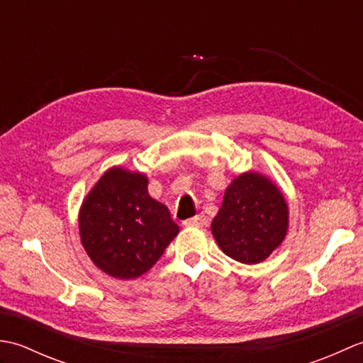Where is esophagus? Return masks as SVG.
Wrapping results in <instances>:
<instances>
[{"label": "esophagus", "instance_id": "obj_1", "mask_svg": "<svg viewBox=\"0 0 363 363\" xmlns=\"http://www.w3.org/2000/svg\"><path fill=\"white\" fill-rule=\"evenodd\" d=\"M206 221H207L206 215L204 213H198L196 217L189 218V220L184 221V225H186V226H204Z\"/></svg>", "mask_w": 363, "mask_h": 363}]
</instances>
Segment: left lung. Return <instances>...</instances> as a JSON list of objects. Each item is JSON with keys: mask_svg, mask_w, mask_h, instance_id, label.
Wrapping results in <instances>:
<instances>
[{"mask_svg": "<svg viewBox=\"0 0 363 363\" xmlns=\"http://www.w3.org/2000/svg\"><path fill=\"white\" fill-rule=\"evenodd\" d=\"M211 229L226 256L246 265L259 264L287 235L289 206L273 181L246 172L229 184Z\"/></svg>", "mask_w": 363, "mask_h": 363, "instance_id": "left-lung-1", "label": "left lung"}]
</instances>
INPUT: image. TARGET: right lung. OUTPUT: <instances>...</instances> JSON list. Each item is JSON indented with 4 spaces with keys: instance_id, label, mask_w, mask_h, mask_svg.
Listing matches in <instances>:
<instances>
[{
    "instance_id": "add662e5",
    "label": "right lung",
    "mask_w": 363,
    "mask_h": 363,
    "mask_svg": "<svg viewBox=\"0 0 363 363\" xmlns=\"http://www.w3.org/2000/svg\"><path fill=\"white\" fill-rule=\"evenodd\" d=\"M179 226L148 194V177L109 168L79 211V235L91 262L117 279H135L156 264Z\"/></svg>"
}]
</instances>
